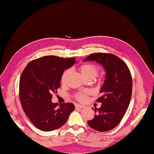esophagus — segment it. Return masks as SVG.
<instances>
[{"mask_svg":"<svg viewBox=\"0 0 154 154\" xmlns=\"http://www.w3.org/2000/svg\"><path fill=\"white\" fill-rule=\"evenodd\" d=\"M83 108H85V106L83 105H81V104H75V109H83Z\"/></svg>","mask_w":154,"mask_h":154,"instance_id":"1","label":"esophagus"}]
</instances>
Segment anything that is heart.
I'll return each instance as SVG.
<instances>
[{
    "label": "heart",
    "mask_w": 154,
    "mask_h": 154,
    "mask_svg": "<svg viewBox=\"0 0 154 154\" xmlns=\"http://www.w3.org/2000/svg\"><path fill=\"white\" fill-rule=\"evenodd\" d=\"M79 71L82 74L83 76L86 79H93L95 77L98 73L99 71V67L93 63H84L82 64L79 67ZM70 71L69 70H65L62 73L61 77V83L62 84H65L66 83L69 75ZM89 94V93L88 91H81L78 92L74 95V98L78 101L80 102H83L86 100L87 97Z\"/></svg>",
    "instance_id": "b5f03b06"
}]
</instances>
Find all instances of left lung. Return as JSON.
Wrapping results in <instances>:
<instances>
[{
  "label": "left lung",
  "mask_w": 154,
  "mask_h": 154,
  "mask_svg": "<svg viewBox=\"0 0 154 154\" xmlns=\"http://www.w3.org/2000/svg\"><path fill=\"white\" fill-rule=\"evenodd\" d=\"M87 61H96L106 71L101 96L97 100L102 104L94 110V119L87 124L97 131H109L120 122L129 106L132 91L131 73L125 62L112 54H91L84 60Z\"/></svg>",
  "instance_id": "1"
}]
</instances>
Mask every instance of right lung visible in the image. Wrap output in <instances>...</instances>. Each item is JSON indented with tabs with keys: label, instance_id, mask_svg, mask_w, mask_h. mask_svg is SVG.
<instances>
[{
	"label": "right lung",
	"instance_id": "add662e5",
	"mask_svg": "<svg viewBox=\"0 0 154 154\" xmlns=\"http://www.w3.org/2000/svg\"><path fill=\"white\" fill-rule=\"evenodd\" d=\"M75 62V57L48 55L29 62L22 71L19 83L21 105L31 122L42 131L63 126L75 110L71 103L51 102L52 93L60 87L62 73Z\"/></svg>",
	"mask_w": 154,
	"mask_h": 154
}]
</instances>
